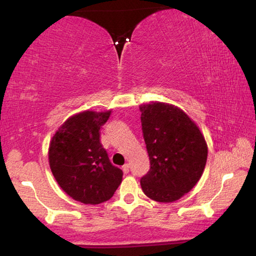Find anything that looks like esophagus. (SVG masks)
I'll return each instance as SVG.
<instances>
[{
    "label": "esophagus",
    "mask_w": 256,
    "mask_h": 256,
    "mask_svg": "<svg viewBox=\"0 0 256 256\" xmlns=\"http://www.w3.org/2000/svg\"><path fill=\"white\" fill-rule=\"evenodd\" d=\"M129 169H130V166H129V164H124V166H122V170H124V174H128V172H129Z\"/></svg>",
    "instance_id": "obj_1"
}]
</instances>
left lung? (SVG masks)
<instances>
[{
	"mask_svg": "<svg viewBox=\"0 0 256 256\" xmlns=\"http://www.w3.org/2000/svg\"><path fill=\"white\" fill-rule=\"evenodd\" d=\"M142 132L150 169L141 188L150 199L177 200L200 180L208 160L205 138L194 121L172 104H142Z\"/></svg>",
	"mask_w": 256,
	"mask_h": 256,
	"instance_id": "8db88e82",
	"label": "left lung"
}]
</instances>
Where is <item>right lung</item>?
<instances>
[{"label": "right lung", "mask_w": 256, "mask_h": 256, "mask_svg": "<svg viewBox=\"0 0 256 256\" xmlns=\"http://www.w3.org/2000/svg\"><path fill=\"white\" fill-rule=\"evenodd\" d=\"M110 110H86L68 118L51 140L48 162L62 190L84 204L96 205L113 197L122 182L100 142V128Z\"/></svg>", "instance_id": "add662e5"}]
</instances>
